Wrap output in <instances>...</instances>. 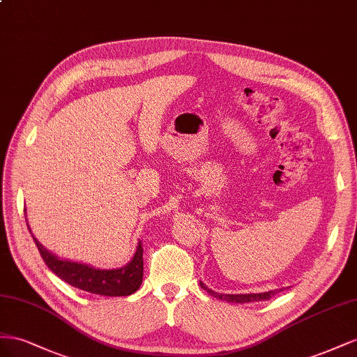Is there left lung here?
Here are the masks:
<instances>
[{"label":"left lung","instance_id":"left-lung-1","mask_svg":"<svg viewBox=\"0 0 357 357\" xmlns=\"http://www.w3.org/2000/svg\"><path fill=\"white\" fill-rule=\"evenodd\" d=\"M200 287L203 290H206L211 296L217 298V299H222L226 302H231V303H248V302H257V301H269L273 294H277L280 291V290H273V291L248 293V294H222V293H217V291L208 289L202 281H200Z\"/></svg>","mask_w":357,"mask_h":357}]
</instances>
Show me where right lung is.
<instances>
[{"instance_id":"add662e5","label":"right lung","mask_w":357,"mask_h":357,"mask_svg":"<svg viewBox=\"0 0 357 357\" xmlns=\"http://www.w3.org/2000/svg\"><path fill=\"white\" fill-rule=\"evenodd\" d=\"M33 239L46 266L56 277L79 290L100 294V296H128V294H133L140 287L142 278H144V248H142V241H139L135 257L131 259L127 266L106 271L96 269L82 263L58 259L52 252L43 248L42 243L34 236Z\"/></svg>"}]
</instances>
